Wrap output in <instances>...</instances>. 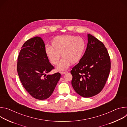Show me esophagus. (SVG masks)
<instances>
[{
  "mask_svg": "<svg viewBox=\"0 0 127 127\" xmlns=\"http://www.w3.org/2000/svg\"><path fill=\"white\" fill-rule=\"evenodd\" d=\"M66 73V72H63V71H61V72H60V73H61V74H65Z\"/></svg>",
  "mask_w": 127,
  "mask_h": 127,
  "instance_id": "obj_1",
  "label": "esophagus"
}]
</instances>
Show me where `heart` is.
I'll return each instance as SVG.
<instances>
[{
	"label": "heart",
	"instance_id": "1",
	"mask_svg": "<svg viewBox=\"0 0 127 127\" xmlns=\"http://www.w3.org/2000/svg\"><path fill=\"white\" fill-rule=\"evenodd\" d=\"M86 48V42L81 37L73 35L57 36L51 41V46L46 48L47 57L51 63L57 65L60 58L62 60L57 67L58 70L67 69L70 64H75L82 59Z\"/></svg>",
	"mask_w": 127,
	"mask_h": 127
}]
</instances>
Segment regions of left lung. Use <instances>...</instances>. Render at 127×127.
<instances>
[{
    "instance_id": "1",
    "label": "left lung",
    "mask_w": 127,
    "mask_h": 127,
    "mask_svg": "<svg viewBox=\"0 0 127 127\" xmlns=\"http://www.w3.org/2000/svg\"><path fill=\"white\" fill-rule=\"evenodd\" d=\"M88 43L84 55L71 71V84L80 96L90 97L103 88L111 70V60L104 44L87 34Z\"/></svg>"
}]
</instances>
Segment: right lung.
Wrapping results in <instances>:
<instances>
[{
	"label": "right lung",
	"mask_w": 127,
	"mask_h": 127,
	"mask_svg": "<svg viewBox=\"0 0 127 127\" xmlns=\"http://www.w3.org/2000/svg\"><path fill=\"white\" fill-rule=\"evenodd\" d=\"M45 49L42 39L35 37L24 44L17 58V71L21 82L31 95L39 100L52 95L61 77L59 72L46 75L54 67Z\"/></svg>",
	"instance_id": "add662e5"
}]
</instances>
